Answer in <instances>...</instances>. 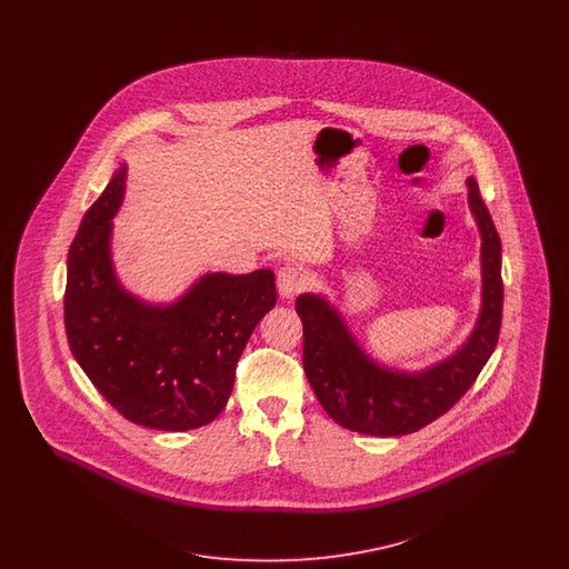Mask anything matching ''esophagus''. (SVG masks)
I'll list each match as a JSON object with an SVG mask.
<instances>
[{
  "mask_svg": "<svg viewBox=\"0 0 569 569\" xmlns=\"http://www.w3.org/2000/svg\"><path fill=\"white\" fill-rule=\"evenodd\" d=\"M307 279L305 272L298 269L297 264H283L277 271V288L283 298H295L305 288Z\"/></svg>",
  "mask_w": 569,
  "mask_h": 569,
  "instance_id": "1",
  "label": "esophagus"
}]
</instances>
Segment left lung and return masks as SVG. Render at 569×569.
Here are the masks:
<instances>
[{"label": "left lung", "mask_w": 569, "mask_h": 569, "mask_svg": "<svg viewBox=\"0 0 569 569\" xmlns=\"http://www.w3.org/2000/svg\"><path fill=\"white\" fill-rule=\"evenodd\" d=\"M469 207L482 234V309L467 343L448 360L420 373L373 362L356 343L337 309L302 295V367L326 413L356 433L397 437L431 425L471 388L497 346L503 307L501 239L473 179Z\"/></svg>", "instance_id": "1"}]
</instances>
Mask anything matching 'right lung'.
I'll return each mask as SVG.
<instances>
[{
	"label": "right lung",
	"instance_id": "add662e5",
	"mask_svg": "<svg viewBox=\"0 0 569 569\" xmlns=\"http://www.w3.org/2000/svg\"><path fill=\"white\" fill-rule=\"evenodd\" d=\"M126 166L89 207L68 251L63 320L70 350L100 395L130 422L190 431L221 413L253 328L277 300L269 269L204 274L168 307L128 295L110 262V219Z\"/></svg>",
	"mask_w": 569,
	"mask_h": 569
}]
</instances>
